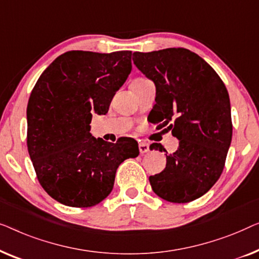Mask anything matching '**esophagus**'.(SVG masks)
I'll list each match as a JSON object with an SVG mask.
<instances>
[{
	"instance_id": "esophagus-1",
	"label": "esophagus",
	"mask_w": 259,
	"mask_h": 259,
	"mask_svg": "<svg viewBox=\"0 0 259 259\" xmlns=\"http://www.w3.org/2000/svg\"><path fill=\"white\" fill-rule=\"evenodd\" d=\"M138 148H140L141 154H145V152L150 150V144L145 141H140V143H138Z\"/></svg>"
}]
</instances>
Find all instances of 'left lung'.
I'll return each mask as SVG.
<instances>
[{
    "label": "left lung",
    "mask_w": 259,
    "mask_h": 259,
    "mask_svg": "<svg viewBox=\"0 0 259 259\" xmlns=\"http://www.w3.org/2000/svg\"><path fill=\"white\" fill-rule=\"evenodd\" d=\"M136 67L156 85L152 123L180 141L165 169L149 177L159 197L188 203L206 194L221 177L232 138L228 90L217 72L184 48L134 53ZM157 150L165 149L154 143Z\"/></svg>",
    "instance_id": "left-lung-1"
}]
</instances>
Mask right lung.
I'll return each instance as SVG.
<instances>
[{
	"mask_svg": "<svg viewBox=\"0 0 259 259\" xmlns=\"http://www.w3.org/2000/svg\"><path fill=\"white\" fill-rule=\"evenodd\" d=\"M131 71V52L71 50L39 76L27 107V145L39 184L64 205L94 206L110 194L116 170L137 157L138 144L90 134L93 114L105 115Z\"/></svg>",
	"mask_w": 259,
	"mask_h": 259,
	"instance_id": "right-lung-1",
	"label": "right lung"
}]
</instances>
